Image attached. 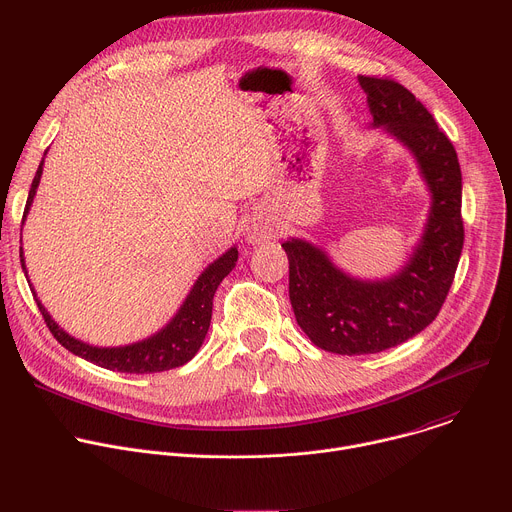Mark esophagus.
Returning a JSON list of instances; mask_svg holds the SVG:
<instances>
[{
	"label": "esophagus",
	"instance_id": "1",
	"mask_svg": "<svg viewBox=\"0 0 512 512\" xmlns=\"http://www.w3.org/2000/svg\"><path fill=\"white\" fill-rule=\"evenodd\" d=\"M271 229L263 223V221H253L249 227H247V241L249 243H253V245H257V243H263V241H267V239H271Z\"/></svg>",
	"mask_w": 512,
	"mask_h": 512
}]
</instances>
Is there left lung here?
Masks as SVG:
<instances>
[{
    "label": "left lung",
    "instance_id": "obj_1",
    "mask_svg": "<svg viewBox=\"0 0 512 512\" xmlns=\"http://www.w3.org/2000/svg\"><path fill=\"white\" fill-rule=\"evenodd\" d=\"M381 127L411 152L431 194L427 223L405 265L385 279H358L310 241L287 239L289 302L306 336L334 354L393 348L440 314L464 245L462 172L448 135L411 91L391 79L358 77Z\"/></svg>",
    "mask_w": 512,
    "mask_h": 512
}]
</instances>
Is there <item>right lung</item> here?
Masks as SVG:
<instances>
[{
	"instance_id": "add662e5",
	"label": "right lung",
	"mask_w": 512,
	"mask_h": 512,
	"mask_svg": "<svg viewBox=\"0 0 512 512\" xmlns=\"http://www.w3.org/2000/svg\"><path fill=\"white\" fill-rule=\"evenodd\" d=\"M44 156H46V152H44ZM42 166H44V158H42V162L36 170V176L32 180V188H30L28 202L24 208V221H26V214L30 212V206L34 202L36 188L40 184ZM237 259H239V251H237V247H231L216 261H212L198 275V279L194 281V285L190 289V294L182 302L180 310L162 330H158L156 334L148 336L145 340L125 344V346H93L75 336H70L52 320L48 310L36 298L34 287H32V294H34L36 304L44 316L46 326L50 328L54 338L72 354H77V356L97 364V367L117 371V373H131V375L162 373V371L182 367V364L192 360V356L200 350V346L206 338L208 326H210V318H212L214 291L218 285H221V281L233 271V267L237 265ZM20 261H22L24 273L28 275L22 247H20ZM28 283H30V279H28Z\"/></svg>"
}]
</instances>
